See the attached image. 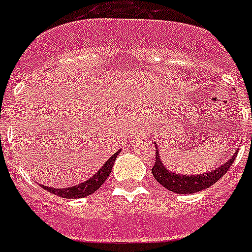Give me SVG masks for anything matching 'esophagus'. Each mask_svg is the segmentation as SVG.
Returning a JSON list of instances; mask_svg holds the SVG:
<instances>
[{
    "label": "esophagus",
    "mask_w": 252,
    "mask_h": 252,
    "mask_svg": "<svg viewBox=\"0 0 252 252\" xmlns=\"http://www.w3.org/2000/svg\"><path fill=\"white\" fill-rule=\"evenodd\" d=\"M150 126H141L138 129V132H137V137L138 138H147V137L150 136Z\"/></svg>",
    "instance_id": "1"
}]
</instances>
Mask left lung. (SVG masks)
<instances>
[{"mask_svg": "<svg viewBox=\"0 0 252 252\" xmlns=\"http://www.w3.org/2000/svg\"><path fill=\"white\" fill-rule=\"evenodd\" d=\"M156 149V160L152 166L151 173L154 178L160 183L164 188L174 193H196V192L204 191L205 188H209L214 183H217L219 179L227 173L230 165L233 164L234 158H237V152H234L233 156L224 161L220 166H218L215 170H210L208 173H202L198 175H187V174H177L164 166L161 158H160V152H158V145L155 143Z\"/></svg>", "mask_w": 252, "mask_h": 252, "instance_id": "left-lung-1", "label": "left lung"}]
</instances>
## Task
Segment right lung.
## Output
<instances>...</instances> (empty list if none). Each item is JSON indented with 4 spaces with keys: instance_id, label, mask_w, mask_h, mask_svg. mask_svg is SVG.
Instances as JSON below:
<instances>
[{
    "instance_id": "right-lung-1",
    "label": "right lung",
    "mask_w": 252,
    "mask_h": 252,
    "mask_svg": "<svg viewBox=\"0 0 252 252\" xmlns=\"http://www.w3.org/2000/svg\"><path fill=\"white\" fill-rule=\"evenodd\" d=\"M119 152H115L111 158L107 160L105 164L102 165V168L98 170L94 175H92L90 179L84 181L83 183H79V185H75L73 187L67 188H52V187H46V186H42L44 189H47L50 193L56 194V196H60L63 198H80L86 197V196H90L94 192H96L101 186L103 185V182L106 181L107 177L110 175L111 170H113L114 162H115L116 156L119 155Z\"/></svg>"
}]
</instances>
